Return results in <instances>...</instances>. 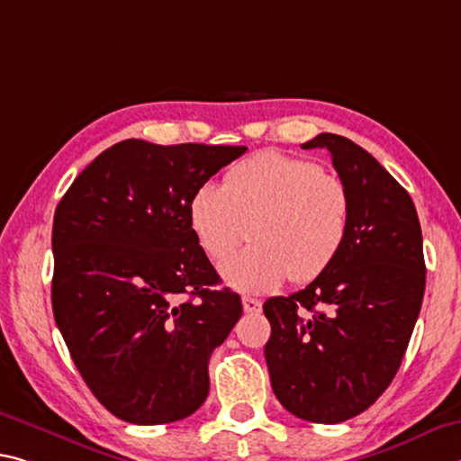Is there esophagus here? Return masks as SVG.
<instances>
[{
    "label": "esophagus",
    "mask_w": 461,
    "mask_h": 461,
    "mask_svg": "<svg viewBox=\"0 0 461 461\" xmlns=\"http://www.w3.org/2000/svg\"><path fill=\"white\" fill-rule=\"evenodd\" d=\"M242 303H244V312L246 313H258L262 310V303L258 299L254 297H242Z\"/></svg>",
    "instance_id": "esophagus-1"
}]
</instances>
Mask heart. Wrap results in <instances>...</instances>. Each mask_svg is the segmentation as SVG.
I'll use <instances>...</instances> for the list:
<instances>
[{"instance_id":"heart-1","label":"heart","mask_w":461,"mask_h":461,"mask_svg":"<svg viewBox=\"0 0 461 461\" xmlns=\"http://www.w3.org/2000/svg\"><path fill=\"white\" fill-rule=\"evenodd\" d=\"M191 228L211 260L248 240L257 246L225 262L221 275L242 294H267L291 279L310 283L339 257L350 228L345 182L312 159L260 151L230 167L223 186L193 194Z\"/></svg>"}]
</instances>
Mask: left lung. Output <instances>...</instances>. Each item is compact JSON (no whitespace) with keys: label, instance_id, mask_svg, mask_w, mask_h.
<instances>
[{"label":"left lung","instance_id":"1","mask_svg":"<svg viewBox=\"0 0 461 461\" xmlns=\"http://www.w3.org/2000/svg\"><path fill=\"white\" fill-rule=\"evenodd\" d=\"M350 194V228L336 260L308 287L262 305L275 396L297 419L336 425L388 390L422 295L425 257L414 203L385 167L347 137L320 133Z\"/></svg>","mask_w":461,"mask_h":461}]
</instances>
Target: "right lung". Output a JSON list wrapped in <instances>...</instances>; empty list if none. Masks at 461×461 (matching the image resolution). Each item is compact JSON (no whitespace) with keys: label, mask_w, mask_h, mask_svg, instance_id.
Wrapping results in <instances>:
<instances>
[{"label":"right lung","mask_w":461,"mask_h":461,"mask_svg":"<svg viewBox=\"0 0 461 461\" xmlns=\"http://www.w3.org/2000/svg\"><path fill=\"white\" fill-rule=\"evenodd\" d=\"M244 145L127 139L73 180L53 219L55 322L87 388L133 425L191 416L242 316L196 242L193 194Z\"/></svg>","instance_id":"obj_1"}]
</instances>
